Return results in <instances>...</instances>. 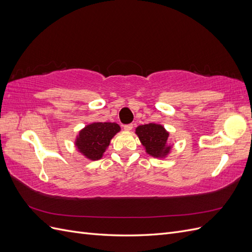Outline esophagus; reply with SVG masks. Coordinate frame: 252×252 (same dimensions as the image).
<instances>
[{"label":"esophagus","mask_w":252,"mask_h":252,"mask_svg":"<svg viewBox=\"0 0 252 252\" xmlns=\"http://www.w3.org/2000/svg\"><path fill=\"white\" fill-rule=\"evenodd\" d=\"M132 128H133V124H126V125H124V129H125L126 131L132 130Z\"/></svg>","instance_id":"esophagus-1"}]
</instances>
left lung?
I'll return each mask as SVG.
<instances>
[{
    "instance_id": "1",
    "label": "left lung",
    "mask_w": 252,
    "mask_h": 252,
    "mask_svg": "<svg viewBox=\"0 0 252 252\" xmlns=\"http://www.w3.org/2000/svg\"><path fill=\"white\" fill-rule=\"evenodd\" d=\"M135 133L146 148V151L152 157L159 158L168 154L170 147L167 145L169 133L164 127L158 124H146L136 128Z\"/></svg>"
}]
</instances>
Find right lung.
<instances>
[{
    "label": "right lung",
    "instance_id": "1",
    "mask_svg": "<svg viewBox=\"0 0 252 252\" xmlns=\"http://www.w3.org/2000/svg\"><path fill=\"white\" fill-rule=\"evenodd\" d=\"M120 131L116 123H94L86 126L77 139L78 148L90 159L101 158L112 136Z\"/></svg>",
    "mask_w": 252,
    "mask_h": 252
}]
</instances>
